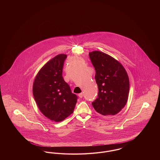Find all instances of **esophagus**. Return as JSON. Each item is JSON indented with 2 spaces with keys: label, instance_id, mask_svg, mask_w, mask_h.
Returning <instances> with one entry per match:
<instances>
[{
  "label": "esophagus",
  "instance_id": "esophagus-1",
  "mask_svg": "<svg viewBox=\"0 0 160 160\" xmlns=\"http://www.w3.org/2000/svg\"><path fill=\"white\" fill-rule=\"evenodd\" d=\"M78 97H79L80 98H83V94L82 93H80L78 94Z\"/></svg>",
  "mask_w": 160,
  "mask_h": 160
}]
</instances>
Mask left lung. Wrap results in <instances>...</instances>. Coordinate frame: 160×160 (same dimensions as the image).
I'll return each instance as SVG.
<instances>
[{"label":"left lung","mask_w":160,"mask_h":160,"mask_svg":"<svg viewBox=\"0 0 160 160\" xmlns=\"http://www.w3.org/2000/svg\"><path fill=\"white\" fill-rule=\"evenodd\" d=\"M96 74L98 98L92 102L96 112L110 118L127 104L129 91V78L122 64L107 54L99 51L89 53Z\"/></svg>","instance_id":"8db88e82"}]
</instances>
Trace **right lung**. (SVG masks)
<instances>
[{"mask_svg":"<svg viewBox=\"0 0 160 160\" xmlns=\"http://www.w3.org/2000/svg\"><path fill=\"white\" fill-rule=\"evenodd\" d=\"M67 56L57 55L39 70L33 84V95L41 112L55 122H61L74 112L77 101L76 94L62 77Z\"/></svg>","mask_w":160,"mask_h":160,"instance_id":"right-lung-1","label":"right lung"}]
</instances>
